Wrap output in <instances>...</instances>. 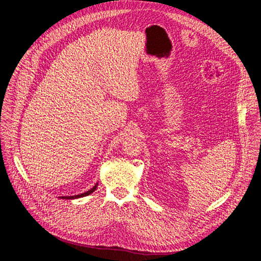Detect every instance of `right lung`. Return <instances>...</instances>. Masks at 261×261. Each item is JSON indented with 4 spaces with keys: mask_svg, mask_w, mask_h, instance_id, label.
I'll return each mask as SVG.
<instances>
[{
    "mask_svg": "<svg viewBox=\"0 0 261 261\" xmlns=\"http://www.w3.org/2000/svg\"><path fill=\"white\" fill-rule=\"evenodd\" d=\"M97 186H98V184H96L94 185L91 189H89L88 192H86V193H83V194H81V195H76V196H63L62 198L63 199H74V198H81V197H85V196H88V195H90L91 193H93L94 191H96V188H97Z\"/></svg>",
    "mask_w": 261,
    "mask_h": 261,
    "instance_id": "obj_1",
    "label": "right lung"
}]
</instances>
